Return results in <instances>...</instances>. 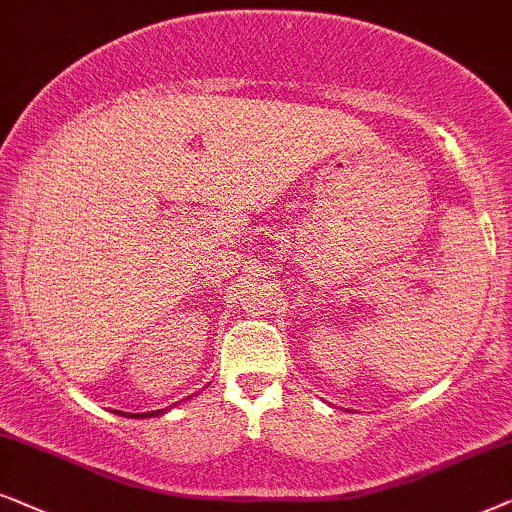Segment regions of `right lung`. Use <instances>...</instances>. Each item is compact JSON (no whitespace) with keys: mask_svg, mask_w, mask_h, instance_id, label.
<instances>
[{"mask_svg":"<svg viewBox=\"0 0 512 512\" xmlns=\"http://www.w3.org/2000/svg\"><path fill=\"white\" fill-rule=\"evenodd\" d=\"M187 400V398H185ZM182 403V400H180ZM168 410H154V412H140V414H131V412H119L114 410V414H124V417H131V419H152V417H161V414H166Z\"/></svg>","mask_w":512,"mask_h":512,"instance_id":"add662e5","label":"right lung"}]
</instances>
